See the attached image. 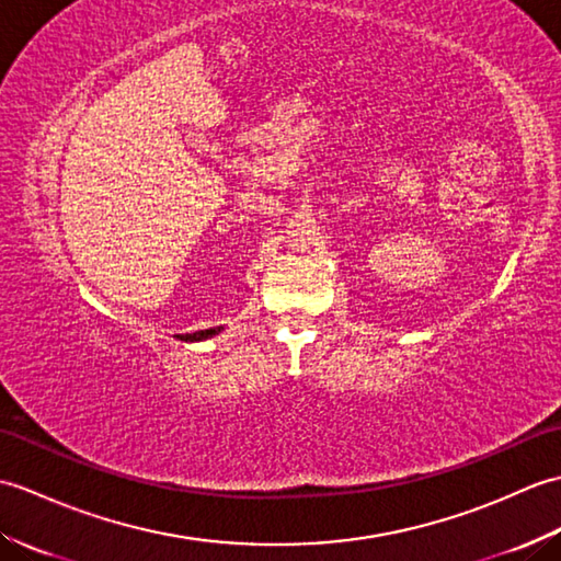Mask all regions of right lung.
Wrapping results in <instances>:
<instances>
[{
    "mask_svg": "<svg viewBox=\"0 0 561 561\" xmlns=\"http://www.w3.org/2000/svg\"><path fill=\"white\" fill-rule=\"evenodd\" d=\"M219 332H221V328H209V330L187 332V335H175V337H181V340H185V342H199V340H209V337H214V335H219Z\"/></svg>",
    "mask_w": 561,
    "mask_h": 561,
    "instance_id": "obj_1",
    "label": "right lung"
}]
</instances>
